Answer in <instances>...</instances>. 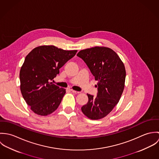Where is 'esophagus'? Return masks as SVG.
Segmentation results:
<instances>
[{"label": "esophagus", "mask_w": 159, "mask_h": 159, "mask_svg": "<svg viewBox=\"0 0 159 159\" xmlns=\"http://www.w3.org/2000/svg\"><path fill=\"white\" fill-rule=\"evenodd\" d=\"M70 91H71V92H73V93H79L80 92H78V91H74V90H73V89H70Z\"/></svg>", "instance_id": "1"}]
</instances>
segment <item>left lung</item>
Segmentation results:
<instances>
[{
  "instance_id": "8db88e82",
  "label": "left lung",
  "mask_w": 159,
  "mask_h": 159,
  "mask_svg": "<svg viewBox=\"0 0 159 159\" xmlns=\"http://www.w3.org/2000/svg\"><path fill=\"white\" fill-rule=\"evenodd\" d=\"M77 56L83 60L98 81L97 96L88 93V102L81 111L91 119H102L113 110L122 95L126 76L124 65L113 49L106 47L83 49Z\"/></svg>"
}]
</instances>
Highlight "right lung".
Listing matches in <instances>:
<instances>
[{"instance_id": "1", "label": "right lung", "mask_w": 159, "mask_h": 159, "mask_svg": "<svg viewBox=\"0 0 159 159\" xmlns=\"http://www.w3.org/2000/svg\"><path fill=\"white\" fill-rule=\"evenodd\" d=\"M76 52L54 46H40L27 55L20 73V89L24 100L35 113L47 116L58 108L66 92L51 81Z\"/></svg>"}]
</instances>
